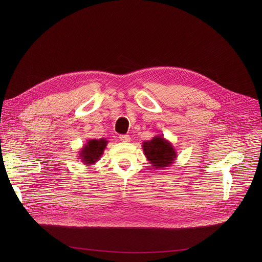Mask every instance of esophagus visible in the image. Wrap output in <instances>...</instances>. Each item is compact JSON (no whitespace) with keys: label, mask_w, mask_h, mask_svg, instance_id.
<instances>
[{"label":"esophagus","mask_w":262,"mask_h":262,"mask_svg":"<svg viewBox=\"0 0 262 262\" xmlns=\"http://www.w3.org/2000/svg\"><path fill=\"white\" fill-rule=\"evenodd\" d=\"M119 139L122 142H129L130 141V136H128V135H121L119 137Z\"/></svg>","instance_id":"obj_1"}]
</instances>
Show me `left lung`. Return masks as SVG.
Returning <instances> with one entry per match:
<instances>
[{
	"instance_id": "obj_1",
	"label": "left lung",
	"mask_w": 262,
	"mask_h": 262,
	"mask_svg": "<svg viewBox=\"0 0 262 262\" xmlns=\"http://www.w3.org/2000/svg\"><path fill=\"white\" fill-rule=\"evenodd\" d=\"M142 148L147 161L155 169H166L177 158L175 147L169 140L163 138L162 135H157L153 139L144 141Z\"/></svg>"
}]
</instances>
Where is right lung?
Returning a JSON list of instances; mask_svg holds the SVG:
<instances>
[{
    "label": "right lung",
    "mask_w": 262,
    "mask_h": 262,
    "mask_svg": "<svg viewBox=\"0 0 262 262\" xmlns=\"http://www.w3.org/2000/svg\"><path fill=\"white\" fill-rule=\"evenodd\" d=\"M107 143L108 141L105 138L87 140L86 144L79 149L78 159H80L81 163H84L85 166H93L95 162L100 160Z\"/></svg>",
    "instance_id": "add662e5"
}]
</instances>
